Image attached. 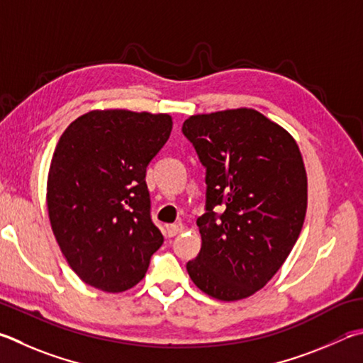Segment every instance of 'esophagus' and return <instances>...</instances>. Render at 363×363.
I'll use <instances>...</instances> for the list:
<instances>
[{"label":"esophagus","instance_id":"esophagus-1","mask_svg":"<svg viewBox=\"0 0 363 363\" xmlns=\"http://www.w3.org/2000/svg\"><path fill=\"white\" fill-rule=\"evenodd\" d=\"M184 232V223H171V225L167 227V233L168 236H176Z\"/></svg>","mask_w":363,"mask_h":363}]
</instances>
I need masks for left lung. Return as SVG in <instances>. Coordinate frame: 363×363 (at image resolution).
Returning <instances> with one entry per match:
<instances>
[{
	"instance_id": "1",
	"label": "left lung",
	"mask_w": 363,
	"mask_h": 363,
	"mask_svg": "<svg viewBox=\"0 0 363 363\" xmlns=\"http://www.w3.org/2000/svg\"><path fill=\"white\" fill-rule=\"evenodd\" d=\"M182 133L206 167L194 284L222 301L247 298L278 273L305 222L308 177L294 136L250 108L190 116ZM222 208L223 214L213 213Z\"/></svg>"
}]
</instances>
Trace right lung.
Listing matches in <instances>:
<instances>
[{
    "instance_id": "add662e5",
    "label": "right lung",
    "mask_w": 363,
    "mask_h": 363,
    "mask_svg": "<svg viewBox=\"0 0 363 363\" xmlns=\"http://www.w3.org/2000/svg\"><path fill=\"white\" fill-rule=\"evenodd\" d=\"M171 128L169 114L95 109L58 140L48 176L49 220L85 284L118 294L146 276L163 245L150 219L146 168Z\"/></svg>"
}]
</instances>
